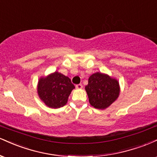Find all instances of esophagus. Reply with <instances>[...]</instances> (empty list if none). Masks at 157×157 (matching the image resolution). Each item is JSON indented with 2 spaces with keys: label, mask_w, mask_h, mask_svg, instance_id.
I'll return each instance as SVG.
<instances>
[{
  "label": "esophagus",
  "mask_w": 157,
  "mask_h": 157,
  "mask_svg": "<svg viewBox=\"0 0 157 157\" xmlns=\"http://www.w3.org/2000/svg\"><path fill=\"white\" fill-rule=\"evenodd\" d=\"M75 88H76V89H78V90L82 89V88H83V85H82V84H76V85H75Z\"/></svg>",
  "instance_id": "esophagus-1"
}]
</instances>
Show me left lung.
<instances>
[{
	"mask_svg": "<svg viewBox=\"0 0 157 157\" xmlns=\"http://www.w3.org/2000/svg\"><path fill=\"white\" fill-rule=\"evenodd\" d=\"M85 90L91 106L98 109H104L118 98L119 82L109 75L98 72L90 75Z\"/></svg>",
	"mask_w": 157,
	"mask_h": 157,
	"instance_id": "left-lung-1",
	"label": "left lung"
}]
</instances>
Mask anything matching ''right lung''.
<instances>
[{
    "instance_id": "obj_1",
    "label": "right lung",
    "mask_w": 157,
    "mask_h": 157,
    "mask_svg": "<svg viewBox=\"0 0 157 157\" xmlns=\"http://www.w3.org/2000/svg\"><path fill=\"white\" fill-rule=\"evenodd\" d=\"M75 88L67 76L54 72L40 78L37 93L40 98L50 108L57 109L67 104L68 97Z\"/></svg>"
}]
</instances>
